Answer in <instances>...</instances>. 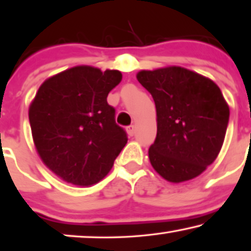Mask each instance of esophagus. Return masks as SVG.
Listing matches in <instances>:
<instances>
[{"mask_svg":"<svg viewBox=\"0 0 251 251\" xmlns=\"http://www.w3.org/2000/svg\"><path fill=\"white\" fill-rule=\"evenodd\" d=\"M126 130H127V134H128L129 136H133L134 133H135V126L134 125H129L126 127Z\"/></svg>","mask_w":251,"mask_h":251,"instance_id":"1","label":"esophagus"}]
</instances>
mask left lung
Returning a JSON list of instances; mask_svg holds the SVG:
<instances>
[{
  "instance_id": "left-lung-1",
  "label": "left lung",
  "mask_w": 251,
  "mask_h": 251,
  "mask_svg": "<svg viewBox=\"0 0 251 251\" xmlns=\"http://www.w3.org/2000/svg\"><path fill=\"white\" fill-rule=\"evenodd\" d=\"M137 80L156 108L152 167L170 182L187 181L214 162L229 123V106L214 82L180 66L141 71Z\"/></svg>"
}]
</instances>
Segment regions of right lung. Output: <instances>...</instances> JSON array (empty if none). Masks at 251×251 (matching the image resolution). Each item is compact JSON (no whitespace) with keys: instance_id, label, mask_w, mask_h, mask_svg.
I'll return each mask as SVG.
<instances>
[{"instance_id":"1","label":"right lung","mask_w":251,"mask_h":251,"mask_svg":"<svg viewBox=\"0 0 251 251\" xmlns=\"http://www.w3.org/2000/svg\"><path fill=\"white\" fill-rule=\"evenodd\" d=\"M117 70L75 66L47 78L29 107L37 152L59 178L76 186L101 180L127 143L107 97L119 82Z\"/></svg>"}]
</instances>
